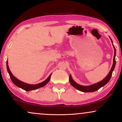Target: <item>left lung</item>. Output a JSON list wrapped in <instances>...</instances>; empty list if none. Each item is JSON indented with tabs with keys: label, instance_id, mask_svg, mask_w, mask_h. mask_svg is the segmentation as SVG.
Listing matches in <instances>:
<instances>
[{
	"label": "left lung",
	"instance_id": "obj_1",
	"mask_svg": "<svg viewBox=\"0 0 122 122\" xmlns=\"http://www.w3.org/2000/svg\"><path fill=\"white\" fill-rule=\"evenodd\" d=\"M109 38L111 40L112 45H113V48H114V57H113V65H112V67L110 69L109 72L108 74L107 75V76L105 77L103 80H102L100 81L97 82V83L94 84L92 85H90L89 86H83L81 85L80 84L76 83V82L75 81L73 80L72 76H71V75H70V77H69V81L70 82L71 85L73 87H74L75 88L77 89V90L80 91V92H95V91L98 90L100 88H101L102 87L106 85V84L109 82V81L110 80V78L112 77V75L113 71H114L115 66H116V49L115 48V47L113 45V41H112V40L111 38L109 37Z\"/></svg>",
	"mask_w": 122,
	"mask_h": 122
}]
</instances>
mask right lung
I'll return each mask as SVG.
<instances>
[{
    "instance_id": "add662e5",
    "label": "right lung",
    "mask_w": 122,
    "mask_h": 122,
    "mask_svg": "<svg viewBox=\"0 0 122 122\" xmlns=\"http://www.w3.org/2000/svg\"><path fill=\"white\" fill-rule=\"evenodd\" d=\"M6 68H7V71L8 73H9V76H10V77L11 80L12 81V82H13L16 86H17L18 87H20V88L23 89V90L27 91V92L36 90L37 89H39L40 88V87L44 86L46 85V84L49 82L50 78H51V76L52 75V74H50V76L47 78L46 80L43 81V82H40V83L37 84H29L18 80V79H17V78H16L15 76L12 74V73L11 72L10 69H9V66H8V60L6 61Z\"/></svg>"
}]
</instances>
